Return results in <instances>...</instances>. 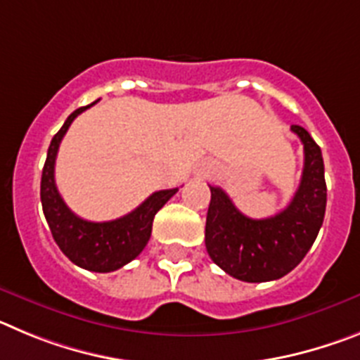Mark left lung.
I'll return each mask as SVG.
<instances>
[{"label": "left lung", "instance_id": "obj_1", "mask_svg": "<svg viewBox=\"0 0 360 360\" xmlns=\"http://www.w3.org/2000/svg\"><path fill=\"white\" fill-rule=\"evenodd\" d=\"M304 148L301 184L279 214L252 219L241 214L221 187H211L205 247L229 276L265 283L287 276L310 250L326 211V182L321 148L301 126H292Z\"/></svg>", "mask_w": 360, "mask_h": 360}]
</instances>
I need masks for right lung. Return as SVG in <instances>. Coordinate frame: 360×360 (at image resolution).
<instances>
[{"instance_id": "1", "label": "right lung", "mask_w": 360, "mask_h": 360, "mask_svg": "<svg viewBox=\"0 0 360 360\" xmlns=\"http://www.w3.org/2000/svg\"><path fill=\"white\" fill-rule=\"evenodd\" d=\"M90 106L73 111L53 135L41 176V203L53 240L70 262L91 272H113L144 250L151 236L153 218L178 189L157 191L135 211L111 221H88L73 214L57 191L56 157L70 124Z\"/></svg>"}]
</instances>
